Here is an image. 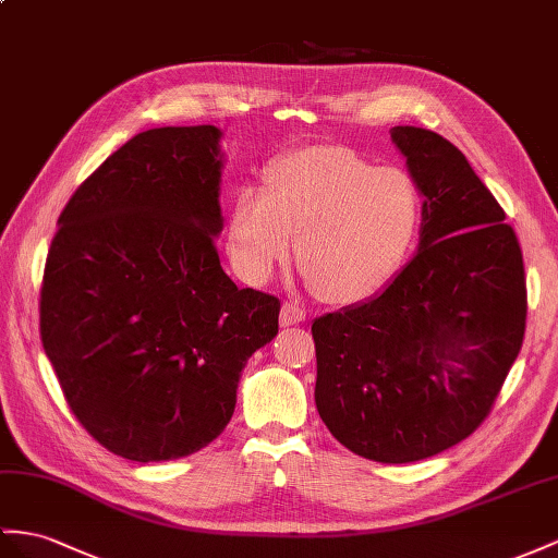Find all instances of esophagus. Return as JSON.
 I'll use <instances>...</instances> for the list:
<instances>
[{
    "label": "esophagus",
    "mask_w": 558,
    "mask_h": 558,
    "mask_svg": "<svg viewBox=\"0 0 558 558\" xmlns=\"http://www.w3.org/2000/svg\"><path fill=\"white\" fill-rule=\"evenodd\" d=\"M302 320H306V311L294 304V302H284L280 308V325L290 327V325H299Z\"/></svg>",
    "instance_id": "1"
}]
</instances>
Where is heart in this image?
<instances>
[{
  "label": "heart",
  "mask_w": 558,
  "mask_h": 558,
  "mask_svg": "<svg viewBox=\"0 0 558 558\" xmlns=\"http://www.w3.org/2000/svg\"><path fill=\"white\" fill-rule=\"evenodd\" d=\"M424 214L417 181L349 148L313 146L268 167L264 189L242 185L226 245L238 274L262 284L296 259L320 296L359 304L393 280L415 245Z\"/></svg>",
  "instance_id": "heart-1"
}]
</instances>
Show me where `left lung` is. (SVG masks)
<instances>
[{
    "instance_id": "obj_1",
    "label": "left lung",
    "mask_w": 558,
    "mask_h": 558,
    "mask_svg": "<svg viewBox=\"0 0 558 558\" xmlns=\"http://www.w3.org/2000/svg\"><path fill=\"white\" fill-rule=\"evenodd\" d=\"M393 146L424 197L417 254L379 294L325 313L316 408L351 452L420 462L488 417L525 332V274L505 209L462 150L420 126Z\"/></svg>"
}]
</instances>
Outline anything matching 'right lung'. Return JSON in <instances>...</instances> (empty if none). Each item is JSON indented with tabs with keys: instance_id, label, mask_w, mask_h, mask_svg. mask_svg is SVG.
Wrapping results in <instances>:
<instances>
[{
	"instance_id": "add662e5",
	"label": "right lung",
	"mask_w": 558,
	"mask_h": 558,
	"mask_svg": "<svg viewBox=\"0 0 558 558\" xmlns=\"http://www.w3.org/2000/svg\"><path fill=\"white\" fill-rule=\"evenodd\" d=\"M221 130L141 132L68 199L39 332L70 410L104 448L165 462L209 446L242 367L278 335L276 296L223 274Z\"/></svg>"
}]
</instances>
